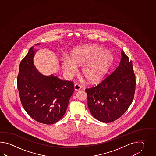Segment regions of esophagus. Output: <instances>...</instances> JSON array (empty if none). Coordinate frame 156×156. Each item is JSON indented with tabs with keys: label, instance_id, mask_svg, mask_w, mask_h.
Returning <instances> with one entry per match:
<instances>
[{
	"label": "esophagus",
	"instance_id": "34e87169",
	"mask_svg": "<svg viewBox=\"0 0 156 156\" xmlns=\"http://www.w3.org/2000/svg\"><path fill=\"white\" fill-rule=\"evenodd\" d=\"M81 89V86L80 85L77 83H76L74 85V89L75 91H79Z\"/></svg>",
	"mask_w": 156,
	"mask_h": 156
}]
</instances>
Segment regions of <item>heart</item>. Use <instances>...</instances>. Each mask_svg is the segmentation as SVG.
I'll list each match as a JSON object with an SVG mask.
<instances>
[{"label":"heart","mask_w":156,"mask_h":156,"mask_svg":"<svg viewBox=\"0 0 156 156\" xmlns=\"http://www.w3.org/2000/svg\"><path fill=\"white\" fill-rule=\"evenodd\" d=\"M114 57L109 50L97 44L79 47L71 53V58L62 60L61 66L68 76L76 73L77 67H82V74L89 82L95 83L103 79L113 63Z\"/></svg>","instance_id":"1"}]
</instances>
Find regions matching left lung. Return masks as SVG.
I'll return each instance as SVG.
<instances>
[{
  "label": "left lung",
  "mask_w": 156,
  "mask_h": 156,
  "mask_svg": "<svg viewBox=\"0 0 156 156\" xmlns=\"http://www.w3.org/2000/svg\"><path fill=\"white\" fill-rule=\"evenodd\" d=\"M119 65L98 85L85 90L91 114L103 123L122 116L132 104L136 89L132 62L122 50Z\"/></svg>",
  "instance_id": "obj_1"
}]
</instances>
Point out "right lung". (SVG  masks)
<instances>
[{
	"label": "right lung",
	"instance_id": "obj_1",
	"mask_svg": "<svg viewBox=\"0 0 156 156\" xmlns=\"http://www.w3.org/2000/svg\"><path fill=\"white\" fill-rule=\"evenodd\" d=\"M33 47L20 65L17 85L20 101L33 119L52 124L64 115L75 90L74 85L72 81L62 80L53 75L45 76L40 73L33 63L37 51Z\"/></svg>",
	"mask_w": 156,
	"mask_h": 156
}]
</instances>
